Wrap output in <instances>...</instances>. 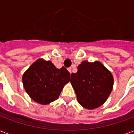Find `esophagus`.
<instances>
[{
	"instance_id": "esophagus-1",
	"label": "esophagus",
	"mask_w": 134,
	"mask_h": 134,
	"mask_svg": "<svg viewBox=\"0 0 134 134\" xmlns=\"http://www.w3.org/2000/svg\"><path fill=\"white\" fill-rule=\"evenodd\" d=\"M68 71H69V73L71 74V67H69V68H68Z\"/></svg>"
}]
</instances>
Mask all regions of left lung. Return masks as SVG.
I'll return each instance as SVG.
<instances>
[{"mask_svg": "<svg viewBox=\"0 0 134 134\" xmlns=\"http://www.w3.org/2000/svg\"><path fill=\"white\" fill-rule=\"evenodd\" d=\"M79 103L87 109H94L106 102L113 86L112 74L103 64L83 61L70 79Z\"/></svg>", "mask_w": 134, "mask_h": 134, "instance_id": "left-lung-1", "label": "left lung"}]
</instances>
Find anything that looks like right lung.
I'll return each mask as SVG.
<instances>
[{
	"mask_svg": "<svg viewBox=\"0 0 134 134\" xmlns=\"http://www.w3.org/2000/svg\"><path fill=\"white\" fill-rule=\"evenodd\" d=\"M69 78L70 74L65 67L57 69L51 61L38 59L25 71L22 81L30 98L46 105L58 98Z\"/></svg>",
	"mask_w": 134,
	"mask_h": 134,
	"instance_id": "1",
	"label": "right lung"
}]
</instances>
